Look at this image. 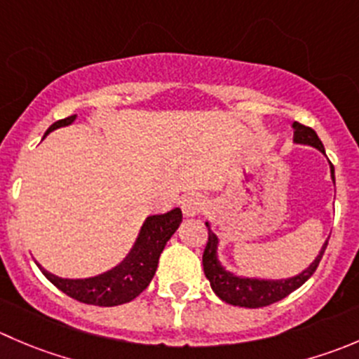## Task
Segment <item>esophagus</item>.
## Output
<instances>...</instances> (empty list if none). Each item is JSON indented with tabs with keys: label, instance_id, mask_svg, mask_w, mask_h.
Here are the masks:
<instances>
[{
	"label": "esophagus",
	"instance_id": "esophagus-1",
	"mask_svg": "<svg viewBox=\"0 0 359 359\" xmlns=\"http://www.w3.org/2000/svg\"><path fill=\"white\" fill-rule=\"evenodd\" d=\"M207 205V200H205V196H201V194H187L182 200V212L186 217H194V215H200L201 212H205Z\"/></svg>",
	"mask_w": 359,
	"mask_h": 359
}]
</instances>
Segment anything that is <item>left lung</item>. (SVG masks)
<instances>
[{
  "mask_svg": "<svg viewBox=\"0 0 359 359\" xmlns=\"http://www.w3.org/2000/svg\"><path fill=\"white\" fill-rule=\"evenodd\" d=\"M293 140L297 142V144L311 145V147H316L318 151H321L323 154H325L323 142L319 140L318 133H316L312 128L304 126V124L300 123H293ZM330 168H332V179L333 182H335V168H333L332 163H330ZM205 224H207L208 228V242L203 250L205 277L210 280L212 291H214L222 302L245 309L266 307V305L276 304V302L283 300L287 294L293 293L294 290H298V287H300L302 284L307 283L312 277V273L316 272V268L319 266V261H321L323 254H325L326 250V245H328V240H326L323 249L319 250L318 257L305 268L304 272L298 273V276L280 280L250 279V277L235 276V273L228 272V270L222 266L221 261L217 259L219 238L210 229V224H208V222H205Z\"/></svg>",
  "mask_w": 359,
  "mask_h": 359,
  "instance_id": "left-lung-1",
  "label": "left lung"
}]
</instances>
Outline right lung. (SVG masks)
Instances as JSON below:
<instances>
[{
    "label": "right lung",
    "mask_w": 359,
    "mask_h": 359,
    "mask_svg": "<svg viewBox=\"0 0 359 359\" xmlns=\"http://www.w3.org/2000/svg\"><path fill=\"white\" fill-rule=\"evenodd\" d=\"M75 117L76 116H69L66 119L57 121L48 128L45 135L57 128L68 126L75 121ZM180 222H182L180 208H173L166 214L149 215L130 254L112 270L96 277H89V279H61V277L47 272L45 268H41V264H36L41 273L57 290H61L73 300L87 305H98V307L128 304L149 286L156 273V268H158L159 256H161L170 236L177 231Z\"/></svg>",
    "instance_id": "1"
}]
</instances>
